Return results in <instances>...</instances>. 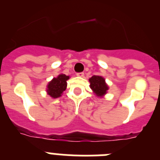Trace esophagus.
<instances>
[{
	"label": "esophagus",
	"instance_id": "esophagus-1",
	"mask_svg": "<svg viewBox=\"0 0 160 160\" xmlns=\"http://www.w3.org/2000/svg\"><path fill=\"white\" fill-rule=\"evenodd\" d=\"M77 76H78V77H83V76H84V73H83V72L77 73Z\"/></svg>",
	"mask_w": 160,
	"mask_h": 160
}]
</instances>
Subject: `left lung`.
Masks as SVG:
<instances>
[{"instance_id":"8db88e82","label":"left lung","mask_w":160,"mask_h":160,"mask_svg":"<svg viewBox=\"0 0 160 160\" xmlns=\"http://www.w3.org/2000/svg\"><path fill=\"white\" fill-rule=\"evenodd\" d=\"M90 82V88L98 97L102 96L107 93L108 87L105 82V79L102 76L94 75L89 79Z\"/></svg>"}]
</instances>
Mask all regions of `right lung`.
Masks as SVG:
<instances>
[{
    "label": "right lung",
    "instance_id": "1",
    "mask_svg": "<svg viewBox=\"0 0 160 160\" xmlns=\"http://www.w3.org/2000/svg\"><path fill=\"white\" fill-rule=\"evenodd\" d=\"M69 76L66 74H60L58 78H54L51 82H49L47 87V93L53 98L60 97L63 91L66 90Z\"/></svg>",
    "mask_w": 160,
    "mask_h": 160
}]
</instances>
